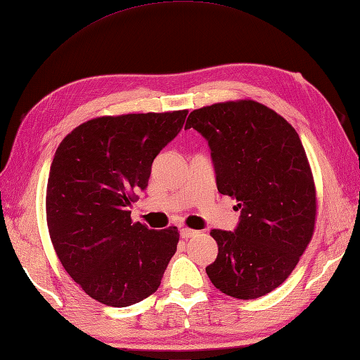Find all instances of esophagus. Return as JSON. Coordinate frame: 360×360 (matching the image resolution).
Masks as SVG:
<instances>
[{
    "mask_svg": "<svg viewBox=\"0 0 360 360\" xmlns=\"http://www.w3.org/2000/svg\"><path fill=\"white\" fill-rule=\"evenodd\" d=\"M195 235H198V231H196V230H191V229H187V227L181 229V236H182L184 239L191 238V236H195Z\"/></svg>",
    "mask_w": 360,
    "mask_h": 360,
    "instance_id": "1",
    "label": "esophagus"
}]
</instances>
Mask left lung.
<instances>
[{
    "label": "left lung",
    "instance_id": "left-lung-1",
    "mask_svg": "<svg viewBox=\"0 0 360 360\" xmlns=\"http://www.w3.org/2000/svg\"><path fill=\"white\" fill-rule=\"evenodd\" d=\"M193 127L212 150L219 193L236 198L235 231L212 230L218 257L205 269L213 285L236 299H256L285 281L310 244L316 190L296 130L252 99L193 110Z\"/></svg>",
    "mask_w": 360,
    "mask_h": 360
}]
</instances>
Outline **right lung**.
Wrapping results in <instances>:
<instances>
[{"mask_svg":"<svg viewBox=\"0 0 360 360\" xmlns=\"http://www.w3.org/2000/svg\"><path fill=\"white\" fill-rule=\"evenodd\" d=\"M187 113L101 116L78 125L56 148L46 196L50 239L64 270L98 302H141L161 285L176 253L178 229L131 222L130 207Z\"/></svg>","mask_w":360,"mask_h":360,"instance_id":"right-lung-1","label":"right lung"}]
</instances>
